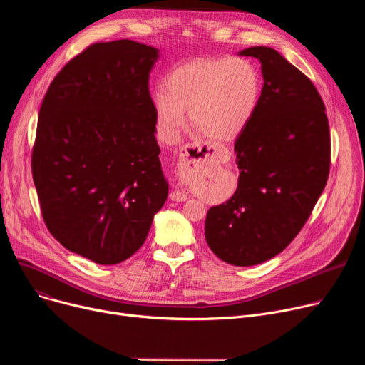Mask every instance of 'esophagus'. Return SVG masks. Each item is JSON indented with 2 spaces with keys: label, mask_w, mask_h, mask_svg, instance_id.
Listing matches in <instances>:
<instances>
[{
  "label": "esophagus",
  "mask_w": 365,
  "mask_h": 365,
  "mask_svg": "<svg viewBox=\"0 0 365 365\" xmlns=\"http://www.w3.org/2000/svg\"><path fill=\"white\" fill-rule=\"evenodd\" d=\"M215 155V148L201 146L198 143H187L182 146L178 161V176L182 182H187L190 176L210 158ZM170 200L176 202H183L187 200V195L182 190H175L170 194Z\"/></svg>",
  "instance_id": "obj_1"
}]
</instances>
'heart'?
<instances>
[{
    "mask_svg": "<svg viewBox=\"0 0 365 365\" xmlns=\"http://www.w3.org/2000/svg\"><path fill=\"white\" fill-rule=\"evenodd\" d=\"M153 94L160 138L179 136L189 123L216 142L237 139L253 120L262 94L259 68L244 57H200L173 69Z\"/></svg>",
    "mask_w": 365,
    "mask_h": 365,
    "instance_id": "b5f03b06",
    "label": "heart"
}]
</instances>
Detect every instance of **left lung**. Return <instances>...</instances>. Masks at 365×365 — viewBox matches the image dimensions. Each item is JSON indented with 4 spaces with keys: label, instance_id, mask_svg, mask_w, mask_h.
<instances>
[{
    "label": "left lung",
    "instance_id": "8db88e82",
    "mask_svg": "<svg viewBox=\"0 0 365 365\" xmlns=\"http://www.w3.org/2000/svg\"><path fill=\"white\" fill-rule=\"evenodd\" d=\"M260 61L263 88L250 124L235 140L238 187L208 210L205 241L223 262L253 266L289 245L309 219L330 173V127L312 81L274 48Z\"/></svg>",
    "mask_w": 365,
    "mask_h": 365
}]
</instances>
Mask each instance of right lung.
Here are the masks:
<instances>
[{"mask_svg": "<svg viewBox=\"0 0 365 365\" xmlns=\"http://www.w3.org/2000/svg\"><path fill=\"white\" fill-rule=\"evenodd\" d=\"M158 50L94 43L54 76L38 113L32 178L50 234L117 264L143 245L168 195L149 72Z\"/></svg>", "mask_w": 365, "mask_h": 365, "instance_id": "obj_1", "label": "right lung"}]
</instances>
